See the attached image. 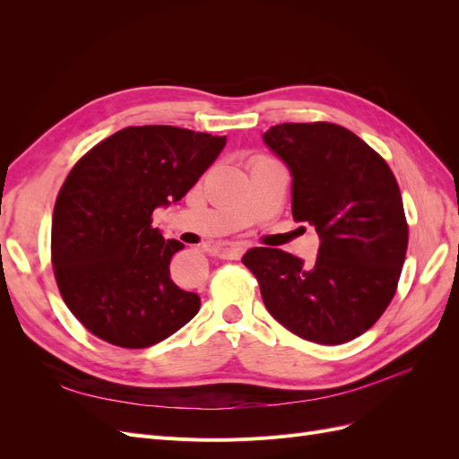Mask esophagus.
Wrapping results in <instances>:
<instances>
[{
  "label": "esophagus",
  "mask_w": 459,
  "mask_h": 459,
  "mask_svg": "<svg viewBox=\"0 0 459 459\" xmlns=\"http://www.w3.org/2000/svg\"><path fill=\"white\" fill-rule=\"evenodd\" d=\"M245 251L247 247L243 243H221L214 247V253L224 260H239Z\"/></svg>",
  "instance_id": "esophagus-1"
}]
</instances>
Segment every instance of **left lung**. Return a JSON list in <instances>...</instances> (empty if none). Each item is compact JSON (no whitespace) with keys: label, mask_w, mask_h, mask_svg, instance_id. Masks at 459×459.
Wrapping results in <instances>:
<instances>
[{"label":"left lung","mask_w":459,"mask_h":459,"mask_svg":"<svg viewBox=\"0 0 459 459\" xmlns=\"http://www.w3.org/2000/svg\"><path fill=\"white\" fill-rule=\"evenodd\" d=\"M293 176V218L319 235L314 266L281 248H251L268 312L295 335L342 344L391 304L408 251L400 187L385 159L331 122H285L264 134Z\"/></svg>","instance_id":"8db88e82"}]
</instances>
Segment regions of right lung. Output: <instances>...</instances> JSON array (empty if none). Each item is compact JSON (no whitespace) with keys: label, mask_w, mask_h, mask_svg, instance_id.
<instances>
[{"label":"right lung","mask_w":459,"mask_h":459,"mask_svg":"<svg viewBox=\"0 0 459 459\" xmlns=\"http://www.w3.org/2000/svg\"><path fill=\"white\" fill-rule=\"evenodd\" d=\"M226 135L128 126L68 172L53 208L51 264L65 304L95 337L147 349L199 312L201 299L170 280L184 245L151 226L157 206L182 201Z\"/></svg>","instance_id":"add662e5"}]
</instances>
